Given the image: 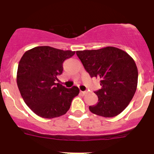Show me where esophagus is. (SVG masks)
I'll use <instances>...</instances> for the list:
<instances>
[{"label": "esophagus", "instance_id": "esophagus-1", "mask_svg": "<svg viewBox=\"0 0 154 154\" xmlns=\"http://www.w3.org/2000/svg\"><path fill=\"white\" fill-rule=\"evenodd\" d=\"M80 93L82 94V95H85V94L87 93L86 91H80Z\"/></svg>", "mask_w": 154, "mask_h": 154}]
</instances>
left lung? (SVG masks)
<instances>
[{
	"instance_id": "obj_1",
	"label": "left lung",
	"mask_w": 154,
	"mask_h": 154,
	"mask_svg": "<svg viewBox=\"0 0 154 154\" xmlns=\"http://www.w3.org/2000/svg\"><path fill=\"white\" fill-rule=\"evenodd\" d=\"M76 55L91 77L100 79L101 89L95 92L99 102L89 110L103 117H114L123 112L137 87L138 70L133 58L118 48L77 51Z\"/></svg>"
}]
</instances>
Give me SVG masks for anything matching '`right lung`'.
<instances>
[{"label":"right lung","mask_w":154,"mask_h":154,"mask_svg":"<svg viewBox=\"0 0 154 154\" xmlns=\"http://www.w3.org/2000/svg\"><path fill=\"white\" fill-rule=\"evenodd\" d=\"M75 53L38 46L25 51L21 57L17 72V87L24 103L38 116L51 119L64 115L79 93L78 87L66 89L57 82L64 61Z\"/></svg>","instance_id":"add662e5"}]
</instances>
